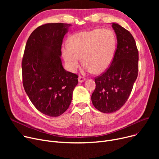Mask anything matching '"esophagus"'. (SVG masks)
Listing matches in <instances>:
<instances>
[{"instance_id":"obj_1","label":"esophagus","mask_w":159,"mask_h":159,"mask_svg":"<svg viewBox=\"0 0 159 159\" xmlns=\"http://www.w3.org/2000/svg\"><path fill=\"white\" fill-rule=\"evenodd\" d=\"M78 80H79V82H80V83L84 82V81L86 80V79H85L84 77H79V79H78Z\"/></svg>"}]
</instances>
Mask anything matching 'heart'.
<instances>
[{"instance_id": "obj_1", "label": "heart", "mask_w": 159, "mask_h": 159, "mask_svg": "<svg viewBox=\"0 0 159 159\" xmlns=\"http://www.w3.org/2000/svg\"><path fill=\"white\" fill-rule=\"evenodd\" d=\"M69 44L62 46V54L68 70L75 72L81 63L84 73L99 74L106 71L114 58L116 39L110 29H94L72 35Z\"/></svg>"}]
</instances>
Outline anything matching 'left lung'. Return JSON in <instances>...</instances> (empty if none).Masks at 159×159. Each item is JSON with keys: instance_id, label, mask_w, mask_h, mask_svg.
I'll use <instances>...</instances> for the list:
<instances>
[{"instance_id": "obj_1", "label": "left lung", "mask_w": 159, "mask_h": 159, "mask_svg": "<svg viewBox=\"0 0 159 159\" xmlns=\"http://www.w3.org/2000/svg\"><path fill=\"white\" fill-rule=\"evenodd\" d=\"M117 46L107 70L95 78L91 101L104 113L119 110L127 101L138 75L139 53L134 38L117 23L112 22Z\"/></svg>"}]
</instances>
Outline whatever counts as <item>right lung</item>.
Wrapping results in <instances>:
<instances>
[{
	"label": "right lung",
	"instance_id": "right-lung-1",
	"mask_svg": "<svg viewBox=\"0 0 159 159\" xmlns=\"http://www.w3.org/2000/svg\"><path fill=\"white\" fill-rule=\"evenodd\" d=\"M71 26L48 23L29 37L22 62L23 86L32 104L46 115L58 116L69 107L78 76L63 68L61 46Z\"/></svg>",
	"mask_w": 159,
	"mask_h": 159
}]
</instances>
